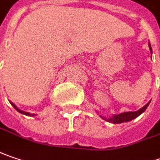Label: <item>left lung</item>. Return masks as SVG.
<instances>
[{"instance_id": "1", "label": "left lung", "mask_w": 160, "mask_h": 160, "mask_svg": "<svg viewBox=\"0 0 160 160\" xmlns=\"http://www.w3.org/2000/svg\"><path fill=\"white\" fill-rule=\"evenodd\" d=\"M148 48H149V50L150 52L152 51V48H151V46L150 43L148 42ZM150 101L148 102L146 105H144L142 108H140V110L136 111V112H122V113H120V114H117V115H112V117H109V118H105L103 116H101V118H102L103 120L107 121L108 122H112V123H122V122H130L133 119L137 118L138 116L140 115L148 106Z\"/></svg>"}]
</instances>
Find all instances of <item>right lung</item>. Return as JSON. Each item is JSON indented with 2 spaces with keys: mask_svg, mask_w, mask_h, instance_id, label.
<instances>
[{
  "mask_svg": "<svg viewBox=\"0 0 160 160\" xmlns=\"http://www.w3.org/2000/svg\"><path fill=\"white\" fill-rule=\"evenodd\" d=\"M11 102V104H12V106L14 107V109H15L16 111H18V112H20V113H22V114H25V115H28V116H34V115H35L34 113L32 114V113H29V112H27L21 111V110H20V109L17 107V106H16V105H15V104H14L13 102Z\"/></svg>",
  "mask_w": 160,
  "mask_h": 160,
  "instance_id": "obj_1",
  "label": "right lung"
}]
</instances>
